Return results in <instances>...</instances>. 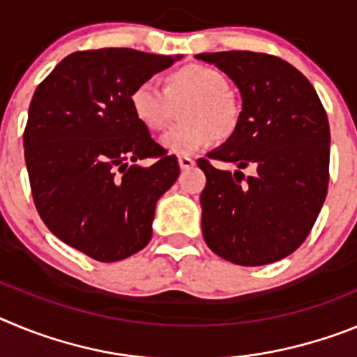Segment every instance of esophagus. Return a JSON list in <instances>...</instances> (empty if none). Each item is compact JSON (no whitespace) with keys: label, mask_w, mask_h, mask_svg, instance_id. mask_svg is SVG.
I'll list each match as a JSON object with an SVG mask.
<instances>
[{"label":"esophagus","mask_w":357,"mask_h":357,"mask_svg":"<svg viewBox=\"0 0 357 357\" xmlns=\"http://www.w3.org/2000/svg\"><path fill=\"white\" fill-rule=\"evenodd\" d=\"M178 166H181V169L193 168L195 160L191 157H178Z\"/></svg>","instance_id":"esophagus-1"}]
</instances>
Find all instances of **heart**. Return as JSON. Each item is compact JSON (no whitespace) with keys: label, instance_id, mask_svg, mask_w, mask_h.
I'll list each match as a JSON object with an SVG mask.
<instances>
[{"label":"heart","instance_id":"heart-1","mask_svg":"<svg viewBox=\"0 0 357 357\" xmlns=\"http://www.w3.org/2000/svg\"><path fill=\"white\" fill-rule=\"evenodd\" d=\"M190 100L182 109L184 123L160 135L164 150L175 155H193L218 137H229L239 123L241 107L229 93V82L218 69L189 64L176 69L166 87L146 80L130 93L134 116L150 130H160L172 114V102Z\"/></svg>","mask_w":357,"mask_h":357}]
</instances>
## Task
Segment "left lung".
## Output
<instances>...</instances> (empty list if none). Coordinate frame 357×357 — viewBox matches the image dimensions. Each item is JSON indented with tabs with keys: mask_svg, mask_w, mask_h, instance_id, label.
<instances>
[{
	"mask_svg": "<svg viewBox=\"0 0 357 357\" xmlns=\"http://www.w3.org/2000/svg\"><path fill=\"white\" fill-rule=\"evenodd\" d=\"M241 93L239 123L207 157L236 172L198 166L202 232L216 255L241 266L275 263L301 247L313 229L329 185L331 130L311 82L279 56L254 52L200 53ZM241 169L252 175L244 178Z\"/></svg>",
	"mask_w": 357,
	"mask_h": 357,
	"instance_id": "obj_1",
	"label": "left lung"
}]
</instances>
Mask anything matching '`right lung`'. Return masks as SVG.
<instances>
[{
    "instance_id": "right-lung-1",
    "label": "right lung",
    "mask_w": 357,
    "mask_h": 357,
    "mask_svg": "<svg viewBox=\"0 0 357 357\" xmlns=\"http://www.w3.org/2000/svg\"><path fill=\"white\" fill-rule=\"evenodd\" d=\"M182 55L130 48L71 53L39 84L24 128L31 197L56 238L102 263L143 250L157 200L178 178L134 116L130 93ZM158 160L141 167L137 160Z\"/></svg>"
}]
</instances>
